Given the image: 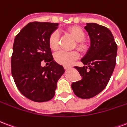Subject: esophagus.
Returning <instances> with one entry per match:
<instances>
[{"label":"esophagus","mask_w":127,"mask_h":127,"mask_svg":"<svg viewBox=\"0 0 127 127\" xmlns=\"http://www.w3.org/2000/svg\"><path fill=\"white\" fill-rule=\"evenodd\" d=\"M64 67L65 70H68V69H70V66H66V65L64 66Z\"/></svg>","instance_id":"obj_1"}]
</instances>
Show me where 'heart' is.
I'll return each instance as SVG.
<instances>
[{
    "label": "heart",
    "mask_w": 127,
    "mask_h": 127,
    "mask_svg": "<svg viewBox=\"0 0 127 127\" xmlns=\"http://www.w3.org/2000/svg\"><path fill=\"white\" fill-rule=\"evenodd\" d=\"M68 32L72 35L76 40L75 47L83 53L87 52L89 48L88 42L84 40L85 34L83 30L78 26H72L68 28ZM59 40L60 35L57 31H55L50 35L49 38V44L50 48L53 51L59 48ZM79 57V53L76 50L72 51H61L55 55V62L64 65H71Z\"/></svg>",
    "instance_id": "obj_1"
}]
</instances>
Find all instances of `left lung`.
Instances as JSON below:
<instances>
[{
  "label": "left lung",
  "mask_w": 127,
  "mask_h": 127,
  "mask_svg": "<svg viewBox=\"0 0 127 127\" xmlns=\"http://www.w3.org/2000/svg\"><path fill=\"white\" fill-rule=\"evenodd\" d=\"M85 28L90 37L91 47L81 62L88 67H75L82 79L72 83V89L78 97L90 99L101 93L110 79L116 62L117 44L106 27L89 23Z\"/></svg>",
  "instance_id": "1"
}]
</instances>
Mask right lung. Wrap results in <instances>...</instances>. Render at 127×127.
I'll use <instances>...</instances> for the list:
<instances>
[{
    "label": "right lung",
    "instance_id": "1",
    "mask_svg": "<svg viewBox=\"0 0 127 127\" xmlns=\"http://www.w3.org/2000/svg\"><path fill=\"white\" fill-rule=\"evenodd\" d=\"M57 26V23L30 22L15 38L12 76L20 93L35 102L47 101L54 97L57 81L65 72L53 60L49 44L50 35ZM42 61L49 63V66L42 67Z\"/></svg>",
    "mask_w": 127,
    "mask_h": 127
}]
</instances>
